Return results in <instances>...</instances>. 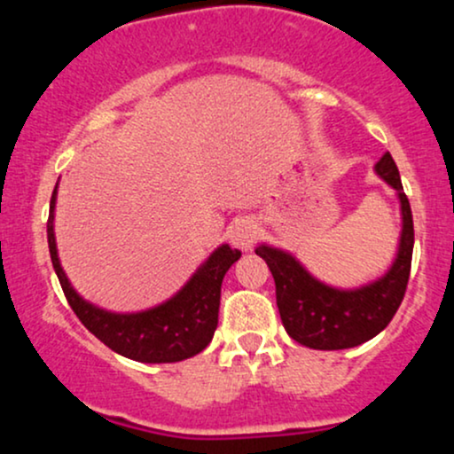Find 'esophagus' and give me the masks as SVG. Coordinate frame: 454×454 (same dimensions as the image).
Here are the masks:
<instances>
[{"mask_svg":"<svg viewBox=\"0 0 454 454\" xmlns=\"http://www.w3.org/2000/svg\"><path fill=\"white\" fill-rule=\"evenodd\" d=\"M258 237V226L254 220H237L228 231V241H231L234 247L243 249V252H249L256 243Z\"/></svg>","mask_w":454,"mask_h":454,"instance_id":"34e87169","label":"esophagus"}]
</instances>
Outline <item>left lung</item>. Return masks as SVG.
<instances>
[{
	"mask_svg": "<svg viewBox=\"0 0 454 454\" xmlns=\"http://www.w3.org/2000/svg\"><path fill=\"white\" fill-rule=\"evenodd\" d=\"M380 179L397 192L401 202V237L397 258L382 278L354 290H340L317 281L303 264L284 249L258 245L256 254L269 264L284 328L301 346L314 350H346L361 346L388 326L408 288L414 222L408 196L393 155L376 164Z\"/></svg>",
	"mask_w": 454,
	"mask_h": 454,
	"instance_id": "1",
	"label": "left lung"
}]
</instances>
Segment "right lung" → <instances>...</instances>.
<instances>
[{
  "mask_svg": "<svg viewBox=\"0 0 454 454\" xmlns=\"http://www.w3.org/2000/svg\"><path fill=\"white\" fill-rule=\"evenodd\" d=\"M55 198L57 185L51 196V213L46 222L53 269L72 311L104 346L138 363L185 361L209 346L220 314L222 279L226 270L241 258L239 249H231L226 243L220 245L184 288L166 303L138 314H113L78 296L61 269L53 226Z\"/></svg>",
  "mask_w": 454,
  "mask_h": 454,
  "instance_id": "1",
  "label": "right lung"
}]
</instances>
